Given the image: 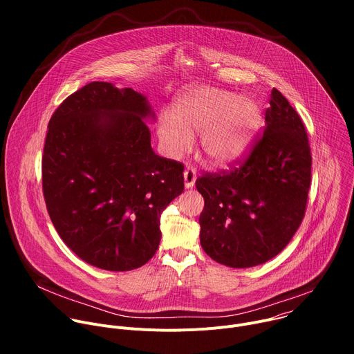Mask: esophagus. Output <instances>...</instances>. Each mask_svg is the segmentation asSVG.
Returning <instances> with one entry per match:
<instances>
[{
	"label": "esophagus",
	"instance_id": "obj_1",
	"mask_svg": "<svg viewBox=\"0 0 354 354\" xmlns=\"http://www.w3.org/2000/svg\"><path fill=\"white\" fill-rule=\"evenodd\" d=\"M183 179H185V187L186 189H192L194 186V183H196V179H197L196 171L193 168H190V167L186 168L185 172H183Z\"/></svg>",
	"mask_w": 354,
	"mask_h": 354
}]
</instances>
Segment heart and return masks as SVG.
Listing matches in <instances>:
<instances>
[{
  "label": "heart",
  "mask_w": 354,
  "mask_h": 354,
  "mask_svg": "<svg viewBox=\"0 0 354 354\" xmlns=\"http://www.w3.org/2000/svg\"><path fill=\"white\" fill-rule=\"evenodd\" d=\"M259 119V109L250 99L213 86H194L176 99L172 116H161L158 138L168 157L182 158L193 147V136L201 134L207 161L227 167L248 153Z\"/></svg>",
  "instance_id": "b5f03b06"
}]
</instances>
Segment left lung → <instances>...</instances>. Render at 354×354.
<instances>
[{
  "instance_id": "left-lung-1",
  "label": "left lung",
  "mask_w": 354,
  "mask_h": 354,
  "mask_svg": "<svg viewBox=\"0 0 354 354\" xmlns=\"http://www.w3.org/2000/svg\"><path fill=\"white\" fill-rule=\"evenodd\" d=\"M265 133L239 168L196 180L205 198L200 243L216 262L262 265L287 246L306 214L311 149L301 118L276 88Z\"/></svg>"
}]
</instances>
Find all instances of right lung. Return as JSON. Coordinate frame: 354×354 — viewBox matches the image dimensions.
Here are the masks:
<instances>
[{
    "mask_svg": "<svg viewBox=\"0 0 354 354\" xmlns=\"http://www.w3.org/2000/svg\"><path fill=\"white\" fill-rule=\"evenodd\" d=\"M148 119L156 115L147 96L95 81L48 122L46 207L64 243L95 268L145 265L161 241L162 212L183 192V165L154 153Z\"/></svg>",
    "mask_w": 354,
    "mask_h": 354,
    "instance_id": "obj_1",
    "label": "right lung"
}]
</instances>
